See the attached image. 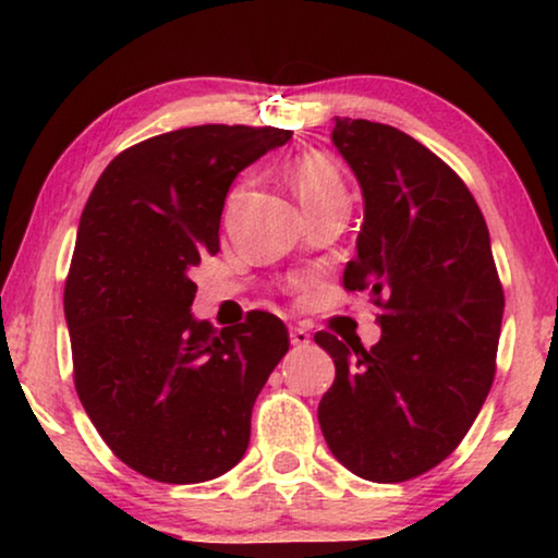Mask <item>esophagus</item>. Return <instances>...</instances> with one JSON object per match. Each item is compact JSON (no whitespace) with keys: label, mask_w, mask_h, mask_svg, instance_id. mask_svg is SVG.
<instances>
[{"label":"esophagus","mask_w":558,"mask_h":558,"mask_svg":"<svg viewBox=\"0 0 558 558\" xmlns=\"http://www.w3.org/2000/svg\"><path fill=\"white\" fill-rule=\"evenodd\" d=\"M289 338H292V345L296 348H307L312 342V335L304 330V327H292V330H289Z\"/></svg>","instance_id":"obj_1"}]
</instances>
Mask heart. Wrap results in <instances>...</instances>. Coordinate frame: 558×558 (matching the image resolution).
I'll return each mask as SVG.
<instances>
[{
  "instance_id": "obj_1",
  "label": "heart",
  "mask_w": 558,
  "mask_h": 558,
  "mask_svg": "<svg viewBox=\"0 0 558 558\" xmlns=\"http://www.w3.org/2000/svg\"><path fill=\"white\" fill-rule=\"evenodd\" d=\"M289 178H292V185L307 213L348 203L345 178H342L340 165L327 151H302L289 167Z\"/></svg>"
}]
</instances>
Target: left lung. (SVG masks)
<instances>
[{
  "label": "left lung",
  "mask_w": 558,
  "mask_h": 558,
  "mask_svg": "<svg viewBox=\"0 0 558 558\" xmlns=\"http://www.w3.org/2000/svg\"><path fill=\"white\" fill-rule=\"evenodd\" d=\"M365 197L345 292H368L380 340L319 330L335 380L317 409L330 452L371 483H407L460 447L490 393L502 284L485 218L452 167L388 124L335 119Z\"/></svg>",
  "instance_id": "8db88e82"
}]
</instances>
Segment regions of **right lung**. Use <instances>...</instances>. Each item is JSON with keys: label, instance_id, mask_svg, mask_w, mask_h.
<instances>
[{"label": "right lung", "instance_id": "right-lung-1", "mask_svg": "<svg viewBox=\"0 0 558 558\" xmlns=\"http://www.w3.org/2000/svg\"><path fill=\"white\" fill-rule=\"evenodd\" d=\"M289 136L241 124L151 136L111 159L83 208L63 294L75 391L111 452L157 483L241 462L256 396L289 350L269 312L220 332L190 315V269L220 251L228 187Z\"/></svg>", "mask_w": 558, "mask_h": 558}]
</instances>
